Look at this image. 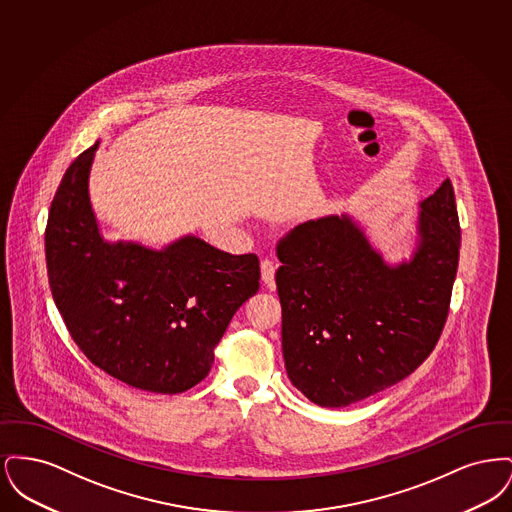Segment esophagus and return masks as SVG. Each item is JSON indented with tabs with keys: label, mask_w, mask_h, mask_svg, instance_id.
I'll return each instance as SVG.
<instances>
[{
	"label": "esophagus",
	"mask_w": 512,
	"mask_h": 512,
	"mask_svg": "<svg viewBox=\"0 0 512 512\" xmlns=\"http://www.w3.org/2000/svg\"><path fill=\"white\" fill-rule=\"evenodd\" d=\"M274 272H276V267L272 261H268V259L261 261V280L268 286L274 282Z\"/></svg>",
	"instance_id": "esophagus-1"
}]
</instances>
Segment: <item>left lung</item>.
Returning a JSON list of instances; mask_svg holds the SVG:
<instances>
[{
  "label": "left lung",
  "mask_w": 512,
  "mask_h": 512,
  "mask_svg": "<svg viewBox=\"0 0 512 512\" xmlns=\"http://www.w3.org/2000/svg\"><path fill=\"white\" fill-rule=\"evenodd\" d=\"M459 249L449 178L420 203L416 249L397 265L349 215L295 226L276 245L282 351L293 386L334 409L407 378L441 336Z\"/></svg>",
  "instance_id": "8db88e82"
}]
</instances>
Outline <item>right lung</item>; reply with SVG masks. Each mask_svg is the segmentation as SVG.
<instances>
[{
  "label": "right lung",
  "mask_w": 512,
  "mask_h": 512,
  "mask_svg": "<svg viewBox=\"0 0 512 512\" xmlns=\"http://www.w3.org/2000/svg\"><path fill=\"white\" fill-rule=\"evenodd\" d=\"M98 146L74 159L51 201L53 301L101 370L136 390L182 393L209 374L234 313L259 290V259L197 236L163 249L103 240L88 192Z\"/></svg>",
  "instance_id": "right-lung-1"
}]
</instances>
